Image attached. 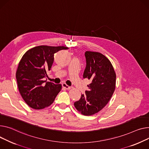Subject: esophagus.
<instances>
[{"instance_id":"34e87169","label":"esophagus","mask_w":149,"mask_h":149,"mask_svg":"<svg viewBox=\"0 0 149 149\" xmlns=\"http://www.w3.org/2000/svg\"><path fill=\"white\" fill-rule=\"evenodd\" d=\"M62 87H63V88H65V89H66V90H69V89L71 88V87L68 86L66 83H63V84H62Z\"/></svg>"}]
</instances>
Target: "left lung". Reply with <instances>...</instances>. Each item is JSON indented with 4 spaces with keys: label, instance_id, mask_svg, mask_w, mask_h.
<instances>
[{
    "label": "left lung",
    "instance_id": "8db88e82",
    "mask_svg": "<svg viewBox=\"0 0 149 149\" xmlns=\"http://www.w3.org/2000/svg\"><path fill=\"white\" fill-rule=\"evenodd\" d=\"M85 57L83 78L91 83L74 106L82 114L91 116L101 111L110 100L116 88V75L111 63L102 54L87 51Z\"/></svg>",
    "mask_w": 149,
    "mask_h": 149
}]
</instances>
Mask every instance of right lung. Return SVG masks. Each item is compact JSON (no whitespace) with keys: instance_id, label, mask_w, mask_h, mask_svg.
<instances>
[{"instance_id":"obj_1","label":"right lung","mask_w":149,"mask_h":149,"mask_svg":"<svg viewBox=\"0 0 149 149\" xmlns=\"http://www.w3.org/2000/svg\"><path fill=\"white\" fill-rule=\"evenodd\" d=\"M64 46L40 45L29 49L23 55L16 72L18 87L24 101L30 107L40 110L53 104L62 89L61 84L44 80L51 69L54 54Z\"/></svg>"}]
</instances>
